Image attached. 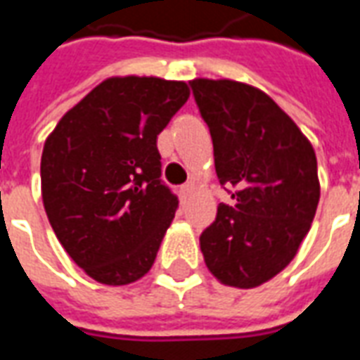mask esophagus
<instances>
[{
    "instance_id": "34e87169",
    "label": "esophagus",
    "mask_w": 360,
    "mask_h": 360,
    "mask_svg": "<svg viewBox=\"0 0 360 360\" xmlns=\"http://www.w3.org/2000/svg\"><path fill=\"white\" fill-rule=\"evenodd\" d=\"M193 188H195V185H193V183H185V185H181V188H179L181 198H187V196H191Z\"/></svg>"
}]
</instances>
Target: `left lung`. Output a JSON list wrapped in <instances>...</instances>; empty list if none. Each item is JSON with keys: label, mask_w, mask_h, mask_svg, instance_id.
<instances>
[{"label": "left lung", "mask_w": 360, "mask_h": 360, "mask_svg": "<svg viewBox=\"0 0 360 360\" xmlns=\"http://www.w3.org/2000/svg\"><path fill=\"white\" fill-rule=\"evenodd\" d=\"M214 164L233 204H219L200 235L208 270L231 287L262 285L297 255L320 200L316 154L293 119L262 90L195 79Z\"/></svg>", "instance_id": "left-lung-1"}]
</instances>
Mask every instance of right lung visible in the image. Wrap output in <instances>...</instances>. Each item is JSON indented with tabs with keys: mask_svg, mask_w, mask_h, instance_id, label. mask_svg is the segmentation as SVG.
I'll use <instances>...</instances> for the list:
<instances>
[{
	"mask_svg": "<svg viewBox=\"0 0 360 360\" xmlns=\"http://www.w3.org/2000/svg\"><path fill=\"white\" fill-rule=\"evenodd\" d=\"M188 94L187 82L113 77L46 139L40 177L51 229L100 283H133L156 260L179 206L160 179L156 141Z\"/></svg>",
	"mask_w": 360,
	"mask_h": 360,
	"instance_id": "1",
	"label": "right lung"
}]
</instances>
